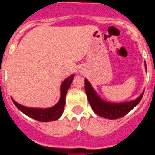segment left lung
Segmentation results:
<instances>
[{
	"mask_svg": "<svg viewBox=\"0 0 155 155\" xmlns=\"http://www.w3.org/2000/svg\"><path fill=\"white\" fill-rule=\"evenodd\" d=\"M145 69L147 71L146 63H145ZM84 87H85V92L87 94V100L93 111L98 116L109 120L121 118L127 115L140 102L143 95V92L135 100L127 102H121V103H113V102L104 101L100 98L95 91L93 89L91 84L87 79L84 80Z\"/></svg>",
	"mask_w": 155,
	"mask_h": 155,
	"instance_id": "8db88e82",
	"label": "left lung"
}]
</instances>
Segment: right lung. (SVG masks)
<instances>
[{
  "label": "right lung",
  "instance_id": "add662e5",
  "mask_svg": "<svg viewBox=\"0 0 155 155\" xmlns=\"http://www.w3.org/2000/svg\"><path fill=\"white\" fill-rule=\"evenodd\" d=\"M74 76V74L71 75L63 81L61 86V98L59 100L58 103L53 107L47 108V109L29 108L17 103L13 98H12V102L21 112H22L24 114L34 119V120H38L39 122L55 121L62 116L64 106H65L66 94H67L68 88L72 83Z\"/></svg>",
  "mask_w": 155,
  "mask_h": 155
}]
</instances>
